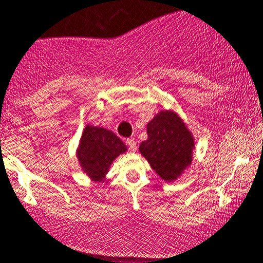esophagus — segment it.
<instances>
[{
  "label": "esophagus",
  "mask_w": 263,
  "mask_h": 263,
  "mask_svg": "<svg viewBox=\"0 0 263 263\" xmlns=\"http://www.w3.org/2000/svg\"><path fill=\"white\" fill-rule=\"evenodd\" d=\"M126 145L129 146V149L132 150V152H135V150H137V141H135L134 139H126Z\"/></svg>",
  "instance_id": "1"
}]
</instances>
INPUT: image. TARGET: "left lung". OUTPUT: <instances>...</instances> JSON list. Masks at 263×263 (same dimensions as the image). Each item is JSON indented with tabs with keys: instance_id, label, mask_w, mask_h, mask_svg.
<instances>
[{
	"instance_id": "obj_1",
	"label": "left lung",
	"mask_w": 263,
	"mask_h": 263,
	"mask_svg": "<svg viewBox=\"0 0 263 263\" xmlns=\"http://www.w3.org/2000/svg\"><path fill=\"white\" fill-rule=\"evenodd\" d=\"M147 139L139 153L164 181L174 182L193 163L195 139L176 111L160 110L146 124Z\"/></svg>"
}]
</instances>
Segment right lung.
I'll return each mask as SVG.
<instances>
[{
	"instance_id": "1",
	"label": "right lung",
	"mask_w": 263,
	"mask_h": 263,
	"mask_svg": "<svg viewBox=\"0 0 263 263\" xmlns=\"http://www.w3.org/2000/svg\"><path fill=\"white\" fill-rule=\"evenodd\" d=\"M128 150L111 130L87 124L76 150L81 169L90 180L102 182L107 179L111 164Z\"/></svg>"
}]
</instances>
